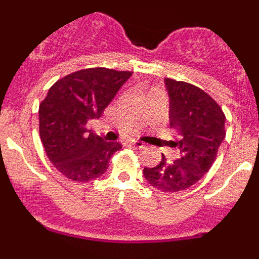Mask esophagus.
<instances>
[{
  "label": "esophagus",
  "instance_id": "1",
  "mask_svg": "<svg viewBox=\"0 0 259 259\" xmlns=\"http://www.w3.org/2000/svg\"><path fill=\"white\" fill-rule=\"evenodd\" d=\"M130 144H131L132 146H135V148H137V149H141V148H144V143H143V141L130 140Z\"/></svg>",
  "mask_w": 259,
  "mask_h": 259
}]
</instances>
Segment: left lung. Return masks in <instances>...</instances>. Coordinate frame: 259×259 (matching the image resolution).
<instances>
[{"instance_id":"obj_1","label":"left lung","mask_w":259,"mask_h":259,"mask_svg":"<svg viewBox=\"0 0 259 259\" xmlns=\"http://www.w3.org/2000/svg\"><path fill=\"white\" fill-rule=\"evenodd\" d=\"M170 97V127L180 139L174 146L180 158L167 161L162 154L159 164L145 167L144 176L152 187L162 192L189 188L214 163L226 137V115L214 98L193 84L164 79Z\"/></svg>"}]
</instances>
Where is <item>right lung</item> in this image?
<instances>
[{"instance_id": "1", "label": "right lung", "mask_w": 259, "mask_h": 259, "mask_svg": "<svg viewBox=\"0 0 259 259\" xmlns=\"http://www.w3.org/2000/svg\"><path fill=\"white\" fill-rule=\"evenodd\" d=\"M130 71L95 67L75 71L50 87L38 107V130L49 161L66 178L91 182L107 170L110 158L122 149L118 141L87 130L113 101Z\"/></svg>"}]
</instances>
